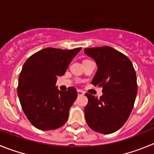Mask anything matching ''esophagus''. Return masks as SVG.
<instances>
[{
	"label": "esophagus",
	"mask_w": 154,
	"mask_h": 154,
	"mask_svg": "<svg viewBox=\"0 0 154 154\" xmlns=\"http://www.w3.org/2000/svg\"><path fill=\"white\" fill-rule=\"evenodd\" d=\"M84 92L82 91H80V90H77V95L78 96H82V95H84Z\"/></svg>",
	"instance_id": "1"
}]
</instances>
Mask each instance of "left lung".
<instances>
[{
	"label": "left lung",
	"mask_w": 154,
	"mask_h": 154,
	"mask_svg": "<svg viewBox=\"0 0 154 154\" xmlns=\"http://www.w3.org/2000/svg\"><path fill=\"white\" fill-rule=\"evenodd\" d=\"M84 53L97 65L92 84L103 87L100 98L85 94L86 122L93 131L112 134L123 127L134 107L137 94L135 70L126 55L110 47L86 48Z\"/></svg>",
	"instance_id": "1"
}]
</instances>
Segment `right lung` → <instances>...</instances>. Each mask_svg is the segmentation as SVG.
<instances>
[{
    "label": "right lung",
    "mask_w": 154,
    "mask_h": 154,
    "mask_svg": "<svg viewBox=\"0 0 154 154\" xmlns=\"http://www.w3.org/2000/svg\"><path fill=\"white\" fill-rule=\"evenodd\" d=\"M80 50L44 48L31 55L23 64L17 94L26 117L36 128L55 130L67 120L69 109L77 97V90L70 87L60 91L55 84L57 77L65 74Z\"/></svg>",
    "instance_id": "1"
}]
</instances>
